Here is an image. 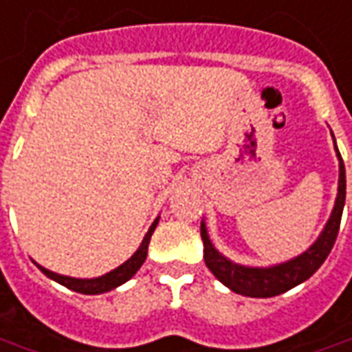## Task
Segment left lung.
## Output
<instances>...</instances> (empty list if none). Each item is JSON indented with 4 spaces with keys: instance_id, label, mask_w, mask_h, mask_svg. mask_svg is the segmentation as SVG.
Segmentation results:
<instances>
[{
    "instance_id": "left-lung-1",
    "label": "left lung",
    "mask_w": 352,
    "mask_h": 352,
    "mask_svg": "<svg viewBox=\"0 0 352 352\" xmlns=\"http://www.w3.org/2000/svg\"><path fill=\"white\" fill-rule=\"evenodd\" d=\"M331 136H333V133H331ZM333 144H336V138H333ZM336 154L337 160H339V183H337V198L333 210H331V216H329L327 223L322 229V233L318 235L316 241L298 256L266 267L236 264L233 260L223 256L216 246L212 245L210 235H208V227L204 223V219H202L200 235H202V243H204V262L210 267V272L223 285L229 287L233 293H239L243 296L267 298V296L281 295V293L293 289L298 283L307 281L308 277L324 264V260L331 252L333 243H336L337 233H339V223H341V214H343V206H345V166H343V157L339 154L337 146Z\"/></svg>"
}]
</instances>
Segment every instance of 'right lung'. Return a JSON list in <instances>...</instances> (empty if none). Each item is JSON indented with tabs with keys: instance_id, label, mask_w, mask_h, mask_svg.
<instances>
[{
	"instance_id": "obj_1",
	"label": "right lung",
	"mask_w": 352,
	"mask_h": 352,
	"mask_svg": "<svg viewBox=\"0 0 352 352\" xmlns=\"http://www.w3.org/2000/svg\"><path fill=\"white\" fill-rule=\"evenodd\" d=\"M157 221H160V216H157L156 219H154V223L150 226L148 233H146L144 239H142L140 246L136 248L135 254L129 258L126 262H123L121 266H117L116 270L107 272L104 276L92 277V279H80V277L61 276V274H56V272L45 270L44 266H40V264H36V262L34 264L42 270L44 276H47L50 279H54L57 283H61V285L67 287V289H71V291L82 293V295H102V293H107V291H111V289H116V287L126 283V281L140 270V266L144 264L146 254H148V245H150V239H152V233H154V229H156Z\"/></svg>"
}]
</instances>
